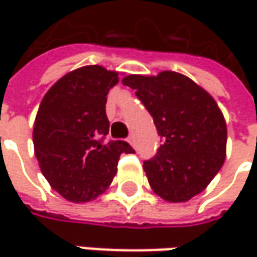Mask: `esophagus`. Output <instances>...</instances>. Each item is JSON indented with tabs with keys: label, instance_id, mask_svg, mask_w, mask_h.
Listing matches in <instances>:
<instances>
[{
	"label": "esophagus",
	"instance_id": "1",
	"mask_svg": "<svg viewBox=\"0 0 257 257\" xmlns=\"http://www.w3.org/2000/svg\"><path fill=\"white\" fill-rule=\"evenodd\" d=\"M128 143L131 146H135V137H134V135H129Z\"/></svg>",
	"mask_w": 257,
	"mask_h": 257
}]
</instances>
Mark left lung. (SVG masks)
I'll use <instances>...</instances> for the list:
<instances>
[{"label":"left lung","mask_w":257,"mask_h":257,"mask_svg":"<svg viewBox=\"0 0 257 257\" xmlns=\"http://www.w3.org/2000/svg\"><path fill=\"white\" fill-rule=\"evenodd\" d=\"M122 83L135 89L164 140L156 156L143 165L153 192L168 202L201 193L226 158V122L214 98L174 71L131 74Z\"/></svg>","instance_id":"8db88e82"}]
</instances>
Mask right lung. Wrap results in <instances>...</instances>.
<instances>
[{"instance_id": "add662e5", "label": "right lung", "mask_w": 257, "mask_h": 257, "mask_svg": "<svg viewBox=\"0 0 257 257\" xmlns=\"http://www.w3.org/2000/svg\"><path fill=\"white\" fill-rule=\"evenodd\" d=\"M119 73L86 65L61 77L44 95L34 122V152L53 190L71 202H89L107 190L126 141L104 143L110 122L108 90Z\"/></svg>"}]
</instances>
